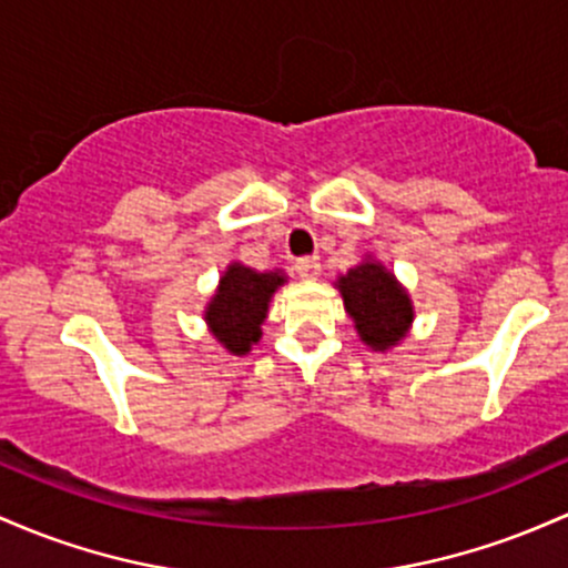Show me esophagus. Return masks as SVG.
I'll use <instances>...</instances> for the list:
<instances>
[{
	"label": "esophagus",
	"mask_w": 568,
	"mask_h": 568,
	"mask_svg": "<svg viewBox=\"0 0 568 568\" xmlns=\"http://www.w3.org/2000/svg\"><path fill=\"white\" fill-rule=\"evenodd\" d=\"M294 270H296L298 277L315 280L317 274H321V261H317V255H304V258L296 261Z\"/></svg>",
	"instance_id": "34e87169"
}]
</instances>
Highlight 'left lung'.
Segmentation results:
<instances>
[{
  "mask_svg": "<svg viewBox=\"0 0 568 568\" xmlns=\"http://www.w3.org/2000/svg\"><path fill=\"white\" fill-rule=\"evenodd\" d=\"M336 288L345 298V310L353 317L361 342L372 351H390L413 326V298L375 258L361 261L351 272L342 274Z\"/></svg>",
  "mask_w": 568,
  "mask_h": 568,
  "instance_id": "obj_1",
  "label": "left lung"
}]
</instances>
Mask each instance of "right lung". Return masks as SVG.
I'll use <instances>...</instances> for the list:
<instances>
[{"instance_id": "add662e5", "label": "right lung", "mask_w": 568, "mask_h": 568, "mask_svg": "<svg viewBox=\"0 0 568 568\" xmlns=\"http://www.w3.org/2000/svg\"><path fill=\"white\" fill-rule=\"evenodd\" d=\"M283 283L285 274L280 270L255 272L240 261L226 266L204 310V321L229 353H251V347L261 339V323L270 313V298Z\"/></svg>"}]
</instances>
